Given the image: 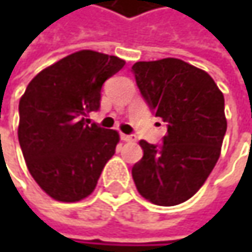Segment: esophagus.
I'll list each match as a JSON object with an SVG mask.
<instances>
[{
    "label": "esophagus",
    "mask_w": 252,
    "mask_h": 252,
    "mask_svg": "<svg viewBox=\"0 0 252 252\" xmlns=\"http://www.w3.org/2000/svg\"><path fill=\"white\" fill-rule=\"evenodd\" d=\"M121 138L124 140V141H128V143H134L135 140H137V137L135 135H128V134H121Z\"/></svg>",
    "instance_id": "obj_1"
}]
</instances>
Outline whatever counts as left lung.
Listing matches in <instances>:
<instances>
[{
	"instance_id": "1",
	"label": "left lung",
	"mask_w": 252,
	"mask_h": 252,
	"mask_svg": "<svg viewBox=\"0 0 252 252\" xmlns=\"http://www.w3.org/2000/svg\"><path fill=\"white\" fill-rule=\"evenodd\" d=\"M132 73L168 128L160 146L140 141L134 184L153 204H181L201 188L220 156L227 126L223 93L206 71L176 58L135 63Z\"/></svg>"
}]
</instances>
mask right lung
<instances>
[{
	"label": "right lung",
	"mask_w": 252,
	"mask_h": 252,
	"mask_svg": "<svg viewBox=\"0 0 252 252\" xmlns=\"http://www.w3.org/2000/svg\"><path fill=\"white\" fill-rule=\"evenodd\" d=\"M124 65L118 57L84 49L29 83L19 103V143L30 175L54 200L90 195L114 156L120 134L86 117L99 109L103 83Z\"/></svg>",
	"instance_id": "obj_1"
}]
</instances>
